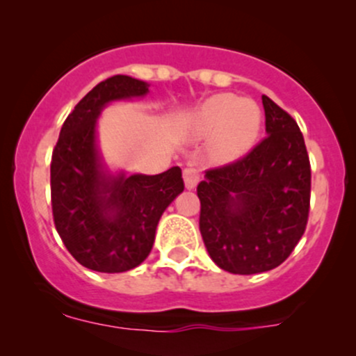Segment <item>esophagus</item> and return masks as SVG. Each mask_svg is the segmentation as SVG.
<instances>
[{"label":"esophagus","mask_w":356,"mask_h":356,"mask_svg":"<svg viewBox=\"0 0 356 356\" xmlns=\"http://www.w3.org/2000/svg\"><path fill=\"white\" fill-rule=\"evenodd\" d=\"M200 182V172L195 167L184 168V184L188 189H195Z\"/></svg>","instance_id":"obj_1"}]
</instances>
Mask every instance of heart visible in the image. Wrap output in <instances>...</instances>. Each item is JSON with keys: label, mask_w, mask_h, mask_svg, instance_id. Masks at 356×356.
<instances>
[{"label": "heart", "mask_w": 356, "mask_h": 356, "mask_svg": "<svg viewBox=\"0 0 356 356\" xmlns=\"http://www.w3.org/2000/svg\"><path fill=\"white\" fill-rule=\"evenodd\" d=\"M189 131L195 138H211V155L218 161L238 160L260 136V106L232 95L211 96L193 111Z\"/></svg>", "instance_id": "b5f03b06"}]
</instances>
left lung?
Masks as SVG:
<instances>
[{
    "label": "left lung",
    "instance_id": "obj_1",
    "mask_svg": "<svg viewBox=\"0 0 356 356\" xmlns=\"http://www.w3.org/2000/svg\"><path fill=\"white\" fill-rule=\"evenodd\" d=\"M267 136L246 156L208 168L198 184L200 232L211 260L231 274L279 267L303 236L312 170L296 120L261 96Z\"/></svg>",
    "mask_w": 356,
    "mask_h": 356
}]
</instances>
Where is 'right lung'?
<instances>
[{
	"instance_id": "1",
	"label": "right lung",
	"mask_w": 356,
	"mask_h": 356,
	"mask_svg": "<svg viewBox=\"0 0 356 356\" xmlns=\"http://www.w3.org/2000/svg\"><path fill=\"white\" fill-rule=\"evenodd\" d=\"M148 84L113 75L91 89L63 122L51 156L55 227L72 257L96 272L138 267L155 243L165 208L184 191L179 167L156 175H111L96 146V120L110 102L139 98Z\"/></svg>"
}]
</instances>
